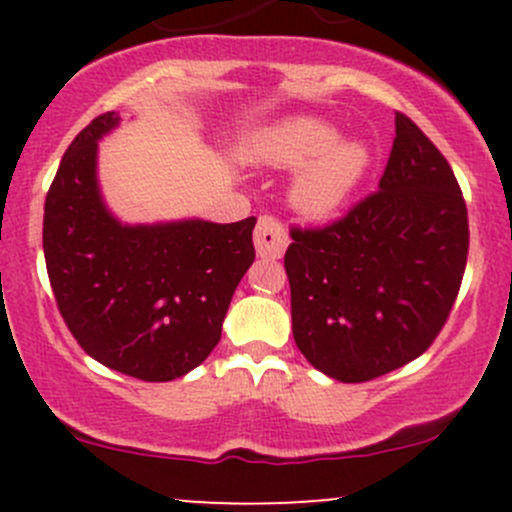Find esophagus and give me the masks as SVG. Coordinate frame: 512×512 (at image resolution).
<instances>
[{
  "mask_svg": "<svg viewBox=\"0 0 512 512\" xmlns=\"http://www.w3.org/2000/svg\"><path fill=\"white\" fill-rule=\"evenodd\" d=\"M286 245H289V236L286 228L276 216L264 214L260 216L255 226V248L260 257H281L284 255Z\"/></svg>",
  "mask_w": 512,
  "mask_h": 512,
  "instance_id": "34e87169",
  "label": "esophagus"
}]
</instances>
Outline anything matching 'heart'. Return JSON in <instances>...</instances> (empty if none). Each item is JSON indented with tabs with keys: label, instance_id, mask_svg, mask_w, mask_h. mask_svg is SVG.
Returning <instances> with one entry per match:
<instances>
[{
	"label": "heart",
	"instance_id": "1",
	"mask_svg": "<svg viewBox=\"0 0 512 512\" xmlns=\"http://www.w3.org/2000/svg\"><path fill=\"white\" fill-rule=\"evenodd\" d=\"M339 139L327 122L296 117L255 134L245 156L276 168H305L293 190L296 204L308 214H330L342 207L368 168L366 146Z\"/></svg>",
	"mask_w": 512,
	"mask_h": 512
}]
</instances>
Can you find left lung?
<instances>
[{"label":"left lung","instance_id":"obj_1","mask_svg":"<svg viewBox=\"0 0 512 512\" xmlns=\"http://www.w3.org/2000/svg\"><path fill=\"white\" fill-rule=\"evenodd\" d=\"M378 190L325 226H291L293 339L317 370L366 383L436 342L460 293L467 204L450 163L404 113Z\"/></svg>","mask_w":512,"mask_h":512}]
</instances>
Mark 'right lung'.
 I'll list each match as a JSON object with an SVG mask.
<instances>
[{"label": "right lung", "mask_w": 512, "mask_h": 512, "mask_svg": "<svg viewBox=\"0 0 512 512\" xmlns=\"http://www.w3.org/2000/svg\"><path fill=\"white\" fill-rule=\"evenodd\" d=\"M91 120L64 151L45 197L43 250L64 325L88 356L144 383L197 368L221 339L233 291L255 260V216L236 223L122 226L96 182Z\"/></svg>", "instance_id": "obj_1"}]
</instances>
